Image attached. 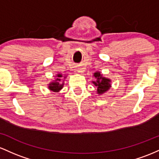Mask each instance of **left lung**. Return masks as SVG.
I'll list each match as a JSON object with an SVG mask.
<instances>
[{
    "instance_id": "1",
    "label": "left lung",
    "mask_w": 159,
    "mask_h": 159,
    "mask_svg": "<svg viewBox=\"0 0 159 159\" xmlns=\"http://www.w3.org/2000/svg\"><path fill=\"white\" fill-rule=\"evenodd\" d=\"M94 76L96 78L95 81H92L94 85L97 87L98 94H102L108 91L111 87L110 82L111 80L106 77H103L102 74L100 72H95L94 74Z\"/></svg>"
}]
</instances>
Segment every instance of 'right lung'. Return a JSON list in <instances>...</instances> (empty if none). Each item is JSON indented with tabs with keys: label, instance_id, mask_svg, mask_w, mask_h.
<instances>
[{
	"label": "right lung",
	"instance_id": "obj_1",
	"mask_svg": "<svg viewBox=\"0 0 159 159\" xmlns=\"http://www.w3.org/2000/svg\"><path fill=\"white\" fill-rule=\"evenodd\" d=\"M57 78L55 80L54 82H52L49 84V89H50L51 91L54 92H58L63 88V85H64V83H61L60 81H61L63 80V75L58 74H57ZM65 79V76L64 77Z\"/></svg>",
	"mask_w": 159,
	"mask_h": 159
}]
</instances>
